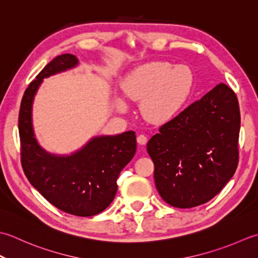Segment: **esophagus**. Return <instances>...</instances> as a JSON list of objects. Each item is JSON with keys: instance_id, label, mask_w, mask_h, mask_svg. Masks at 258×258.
Here are the masks:
<instances>
[{"instance_id": "34e87169", "label": "esophagus", "mask_w": 258, "mask_h": 258, "mask_svg": "<svg viewBox=\"0 0 258 258\" xmlns=\"http://www.w3.org/2000/svg\"><path fill=\"white\" fill-rule=\"evenodd\" d=\"M147 141H148V138L145 135H139L137 137V143H138L140 146H145L147 144Z\"/></svg>"}]
</instances>
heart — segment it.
<instances>
[{
	"mask_svg": "<svg viewBox=\"0 0 258 258\" xmlns=\"http://www.w3.org/2000/svg\"><path fill=\"white\" fill-rule=\"evenodd\" d=\"M192 76L186 66L152 61L141 64L123 79V96L140 102V113L151 123H166L175 117L187 100ZM118 111H127L122 98L115 99Z\"/></svg>",
	"mask_w": 258,
	"mask_h": 258,
	"instance_id": "obj_1",
	"label": "heart"
}]
</instances>
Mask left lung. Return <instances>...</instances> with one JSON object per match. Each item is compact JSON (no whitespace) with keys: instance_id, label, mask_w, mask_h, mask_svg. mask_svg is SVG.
<instances>
[{"instance_id":"8db88e82","label":"left lung","mask_w":258,"mask_h":258,"mask_svg":"<svg viewBox=\"0 0 258 258\" xmlns=\"http://www.w3.org/2000/svg\"><path fill=\"white\" fill-rule=\"evenodd\" d=\"M239 129L238 100L225 83L162 125L147 144L161 198L191 208L216 196L237 168Z\"/></svg>"}]
</instances>
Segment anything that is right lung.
Returning a JSON list of instances; mask_svg holds the SVG:
<instances>
[{
  "label": "right lung",
  "mask_w": 258,
  "mask_h": 258,
  "mask_svg": "<svg viewBox=\"0 0 258 258\" xmlns=\"http://www.w3.org/2000/svg\"><path fill=\"white\" fill-rule=\"evenodd\" d=\"M79 66L73 54L54 57L24 92L19 114L21 159L31 185L53 206L68 214L89 217L106 209L117 194L119 173L134 158V131L94 136L69 155L41 147L33 127V102L43 79Z\"/></svg>",
  "instance_id": "right-lung-1"
}]
</instances>
